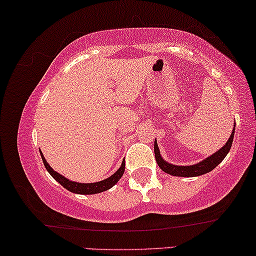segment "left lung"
Masks as SVG:
<instances>
[{"mask_svg":"<svg viewBox=\"0 0 256 256\" xmlns=\"http://www.w3.org/2000/svg\"><path fill=\"white\" fill-rule=\"evenodd\" d=\"M234 128H236V122H234V128L230 134V138L228 140V142L225 143L224 146L219 149L218 152H216L210 156L206 158L204 160L200 161V162L195 164V165L190 166H178L173 165V164L167 162V161L161 156L160 149L158 146V142H154V152H155V158H156V162L158 167L162 170L165 173L174 176V177H198V176L206 174V173L210 172L212 170L216 168V166L224 160L228 152H230L232 142H234Z\"/></svg>","mask_w":256,"mask_h":256,"instance_id":"obj_1","label":"left lung"}]
</instances>
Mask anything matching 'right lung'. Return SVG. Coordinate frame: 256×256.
Wrapping results in <instances>:
<instances>
[{
  "label": "right lung",
  "instance_id": "1",
  "mask_svg": "<svg viewBox=\"0 0 256 256\" xmlns=\"http://www.w3.org/2000/svg\"><path fill=\"white\" fill-rule=\"evenodd\" d=\"M40 152V156H42L44 166H46V171L50 173L52 177L54 178L58 183L62 185L64 189H67L71 192L79 194V195H92V194H98L110 189L112 186H114V185L118 183V180L122 177V174H124V171H125V160H122V165H120L118 171L114 173V174H112L110 177L106 178L104 180L96 182V183H78V182L70 180V179L64 177L62 174H60V173L54 171V170L52 168V166L46 162V158L43 156V152Z\"/></svg>",
  "mask_w": 256,
  "mask_h": 256
}]
</instances>
